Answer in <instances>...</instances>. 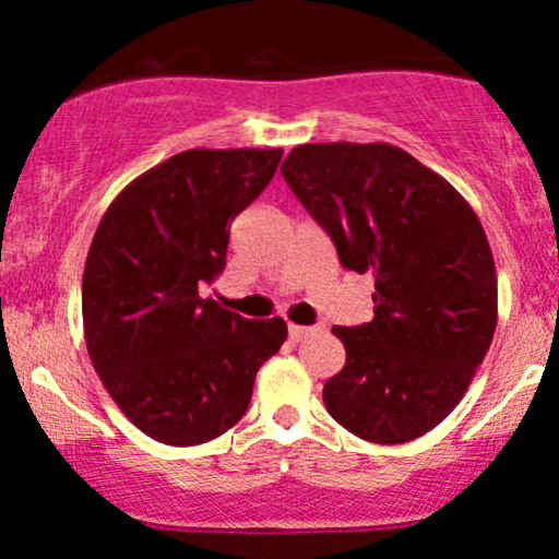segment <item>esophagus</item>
Listing matches in <instances>:
<instances>
[{"mask_svg":"<svg viewBox=\"0 0 559 559\" xmlns=\"http://www.w3.org/2000/svg\"><path fill=\"white\" fill-rule=\"evenodd\" d=\"M288 336L294 338V342H301V338L312 336V329H307V325H288Z\"/></svg>","mask_w":559,"mask_h":559,"instance_id":"1","label":"esophagus"}]
</instances>
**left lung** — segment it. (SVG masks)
I'll return each instance as SVG.
<instances>
[{"label": "left lung", "mask_w": 559, "mask_h": 559, "mask_svg": "<svg viewBox=\"0 0 559 559\" xmlns=\"http://www.w3.org/2000/svg\"><path fill=\"white\" fill-rule=\"evenodd\" d=\"M281 173L346 271L376 278V318L333 325L346 362L325 381V409L373 444L418 439L463 400L497 329L480 221L439 173L383 141L294 146Z\"/></svg>", "instance_id": "1"}]
</instances>
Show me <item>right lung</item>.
Wrapping results in <instances>:
<instances>
[{
	"label": "right lung",
	"mask_w": 559,
	"mask_h": 559,
	"mask_svg": "<svg viewBox=\"0 0 559 559\" xmlns=\"http://www.w3.org/2000/svg\"><path fill=\"white\" fill-rule=\"evenodd\" d=\"M281 150H189L112 199L83 267V333L105 389L139 431L170 447L241 420L254 376L286 342L281 318L202 299L226 267L228 228Z\"/></svg>",
	"instance_id": "right-lung-1"
}]
</instances>
